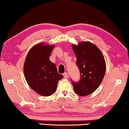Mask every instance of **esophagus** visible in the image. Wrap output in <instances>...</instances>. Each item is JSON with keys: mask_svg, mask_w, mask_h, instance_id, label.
<instances>
[{"mask_svg": "<svg viewBox=\"0 0 129 129\" xmlns=\"http://www.w3.org/2000/svg\"><path fill=\"white\" fill-rule=\"evenodd\" d=\"M63 76H64V78H67L68 77V73L67 72H65L63 73Z\"/></svg>", "mask_w": 129, "mask_h": 129, "instance_id": "34e87169", "label": "esophagus"}]
</instances>
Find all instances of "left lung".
<instances>
[{"label":"left lung","mask_w":129,"mask_h":129,"mask_svg":"<svg viewBox=\"0 0 129 129\" xmlns=\"http://www.w3.org/2000/svg\"><path fill=\"white\" fill-rule=\"evenodd\" d=\"M77 57V65L80 70L78 81L71 80L75 93L86 96L94 92L101 84L106 71L104 57L96 45L83 41L77 46L72 45Z\"/></svg>","instance_id":"left-lung-1"}]
</instances>
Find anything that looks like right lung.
<instances>
[{"instance_id":"add662e5","label":"right lung","mask_w":129,"mask_h":129,"mask_svg":"<svg viewBox=\"0 0 129 129\" xmlns=\"http://www.w3.org/2000/svg\"><path fill=\"white\" fill-rule=\"evenodd\" d=\"M53 45L37 44L30 49L24 65V73L28 84L43 96L55 92L58 81L63 76L58 73L56 65L49 60Z\"/></svg>"}]
</instances>
